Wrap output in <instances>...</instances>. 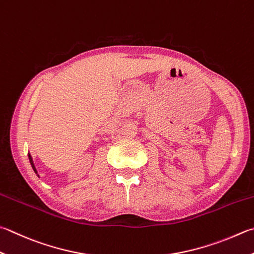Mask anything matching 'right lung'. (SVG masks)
<instances>
[{
  "label": "right lung",
  "mask_w": 254,
  "mask_h": 254,
  "mask_svg": "<svg viewBox=\"0 0 254 254\" xmlns=\"http://www.w3.org/2000/svg\"><path fill=\"white\" fill-rule=\"evenodd\" d=\"M28 159H30V162H31V166H32V168H33V170H34V172L35 174L38 176V174H37V170H36V168H35V165H34V161H33V158H32V156H31V154L30 152H28ZM40 177V176H38Z\"/></svg>",
  "instance_id": "1"
}]
</instances>
